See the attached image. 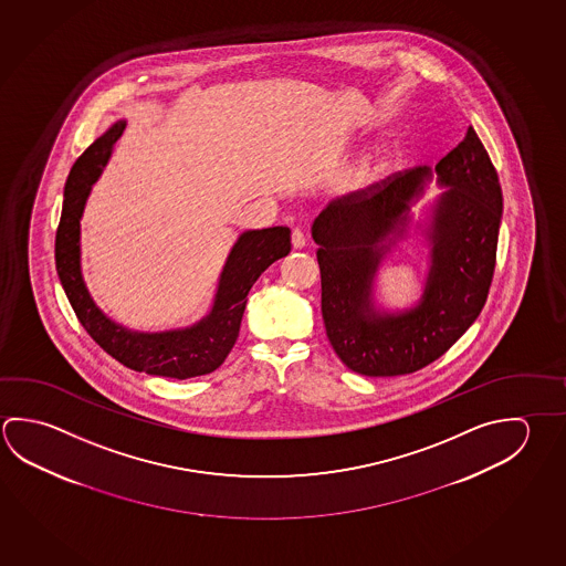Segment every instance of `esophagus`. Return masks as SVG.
Segmentation results:
<instances>
[{"mask_svg": "<svg viewBox=\"0 0 566 566\" xmlns=\"http://www.w3.org/2000/svg\"><path fill=\"white\" fill-rule=\"evenodd\" d=\"M292 247L296 250H302L306 247V234L300 229L292 230Z\"/></svg>", "mask_w": 566, "mask_h": 566, "instance_id": "34e87169", "label": "esophagus"}]
</instances>
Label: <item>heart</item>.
<instances>
[{"mask_svg": "<svg viewBox=\"0 0 566 566\" xmlns=\"http://www.w3.org/2000/svg\"><path fill=\"white\" fill-rule=\"evenodd\" d=\"M387 160H389V153H387L386 147H377V149L371 150L366 159H364V163H361L359 175H361V177H371V175L381 172V170L387 167Z\"/></svg>", "mask_w": 566, "mask_h": 566, "instance_id": "1", "label": "heart"}]
</instances>
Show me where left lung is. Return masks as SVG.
<instances>
[{
    "instance_id": "8db88e82",
    "label": "left lung",
    "mask_w": 566,
    "mask_h": 566,
    "mask_svg": "<svg viewBox=\"0 0 566 566\" xmlns=\"http://www.w3.org/2000/svg\"><path fill=\"white\" fill-rule=\"evenodd\" d=\"M436 179L447 190L428 208V276L413 307L387 311L375 300L376 272L406 239L410 207ZM503 195L475 129L436 169L397 172L332 200L312 224L329 344L352 371L413 374L443 356L485 306L495 270ZM421 227V226H420Z\"/></svg>"
}]
</instances>
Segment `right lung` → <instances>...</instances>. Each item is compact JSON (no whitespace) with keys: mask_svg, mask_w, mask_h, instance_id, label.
Masks as SVG:
<instances>
[{"mask_svg":"<svg viewBox=\"0 0 566 566\" xmlns=\"http://www.w3.org/2000/svg\"><path fill=\"white\" fill-rule=\"evenodd\" d=\"M127 120L113 123L73 165L55 237V266L70 304L97 344L123 366L149 376L189 379L214 371L239 337L250 287L260 274L292 249L290 229L247 230L232 244L220 272L210 310L190 326L140 332L111 319L87 290L81 272V219L91 189L109 163Z\"/></svg>","mask_w":566,"mask_h":566,"instance_id":"right-lung-1","label":"right lung"}]
</instances>
